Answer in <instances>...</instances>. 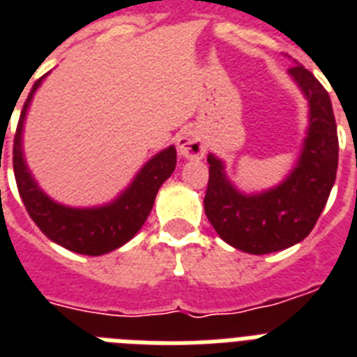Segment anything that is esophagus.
I'll list each match as a JSON object with an SVG mask.
<instances>
[{"label":"esophagus","mask_w":357,"mask_h":357,"mask_svg":"<svg viewBox=\"0 0 357 357\" xmlns=\"http://www.w3.org/2000/svg\"><path fill=\"white\" fill-rule=\"evenodd\" d=\"M178 151L179 155L185 157V159H202L204 153H206V144L204 140L200 139V135L192 131V129H187L178 137Z\"/></svg>","instance_id":"obj_1"}]
</instances>
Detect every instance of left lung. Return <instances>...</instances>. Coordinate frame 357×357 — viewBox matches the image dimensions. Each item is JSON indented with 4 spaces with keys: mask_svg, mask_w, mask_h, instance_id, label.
I'll use <instances>...</instances> for the list:
<instances>
[{
    "mask_svg": "<svg viewBox=\"0 0 357 357\" xmlns=\"http://www.w3.org/2000/svg\"><path fill=\"white\" fill-rule=\"evenodd\" d=\"M289 75L307 100L310 128L298 162L282 183L259 195H244L228 179L224 162L213 153L207 155V218L222 241L248 254H271L304 241L335 183L339 140L330 94L300 64L291 66Z\"/></svg>",
    "mask_w": 357,
    "mask_h": 357,
    "instance_id": "8db88e82",
    "label": "left lung"
}]
</instances>
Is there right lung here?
Here are the masks:
<instances>
[{"instance_id":"1","label":"right lung","mask_w":357,"mask_h":357,"mask_svg":"<svg viewBox=\"0 0 357 357\" xmlns=\"http://www.w3.org/2000/svg\"><path fill=\"white\" fill-rule=\"evenodd\" d=\"M44 77L46 75L35 81L31 89L14 135L13 167L22 202L42 234L52 238L53 243L61 244L63 248L83 255H102L113 252L128 243L129 238H133L146 222L155 202L157 190L170 178V174L176 168V148L168 146L167 150L151 157L140 168V172L128 189L111 204L77 209L53 202L50 196L42 192L33 179L22 150L25 113L29 109L33 94L40 86Z\"/></svg>"}]
</instances>
